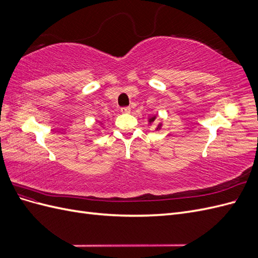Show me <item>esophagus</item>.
I'll use <instances>...</instances> for the list:
<instances>
[{
	"mask_svg": "<svg viewBox=\"0 0 258 258\" xmlns=\"http://www.w3.org/2000/svg\"><path fill=\"white\" fill-rule=\"evenodd\" d=\"M130 111H131V108H130L129 106H124V107H121V108H120V112H121V113H124V114L130 113Z\"/></svg>",
	"mask_w": 258,
	"mask_h": 258,
	"instance_id": "34e87169",
	"label": "esophagus"
}]
</instances>
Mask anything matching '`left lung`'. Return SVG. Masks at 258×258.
I'll return each instance as SVG.
<instances>
[{
  "instance_id": "1",
  "label": "left lung",
  "mask_w": 258,
  "mask_h": 258,
  "mask_svg": "<svg viewBox=\"0 0 258 258\" xmlns=\"http://www.w3.org/2000/svg\"><path fill=\"white\" fill-rule=\"evenodd\" d=\"M155 119H156V116H153V117H151V118H150V119H148V121H150V123H151V122L155 121ZM160 127H161V123H159V124H158V127H157V130H158V129H160Z\"/></svg>"
}]
</instances>
